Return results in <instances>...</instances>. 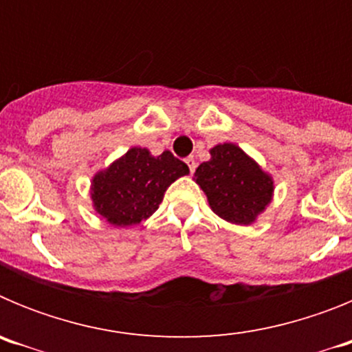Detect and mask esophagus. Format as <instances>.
<instances>
[{
  "instance_id": "34e87169",
  "label": "esophagus",
  "mask_w": 352,
  "mask_h": 352,
  "mask_svg": "<svg viewBox=\"0 0 352 352\" xmlns=\"http://www.w3.org/2000/svg\"><path fill=\"white\" fill-rule=\"evenodd\" d=\"M186 166H188V169H190V173H194L195 170V166H197V164H195V158L194 157H186Z\"/></svg>"
}]
</instances>
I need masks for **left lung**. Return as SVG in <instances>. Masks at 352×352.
Wrapping results in <instances>:
<instances>
[{"label":"left lung","instance_id":"left-lung-1","mask_svg":"<svg viewBox=\"0 0 352 352\" xmlns=\"http://www.w3.org/2000/svg\"><path fill=\"white\" fill-rule=\"evenodd\" d=\"M195 182L208 195L211 210L239 226L254 222L272 201V178L234 144L214 146L211 160L195 170Z\"/></svg>","mask_w":352,"mask_h":352}]
</instances>
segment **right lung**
<instances>
[{"instance_id": "obj_1", "label": "right lung", "mask_w": 352, "mask_h": 352, "mask_svg": "<svg viewBox=\"0 0 352 352\" xmlns=\"http://www.w3.org/2000/svg\"><path fill=\"white\" fill-rule=\"evenodd\" d=\"M185 174L188 166L170 151L151 157L146 148H132L93 178V203L114 226H133L153 214L167 186Z\"/></svg>"}]
</instances>
